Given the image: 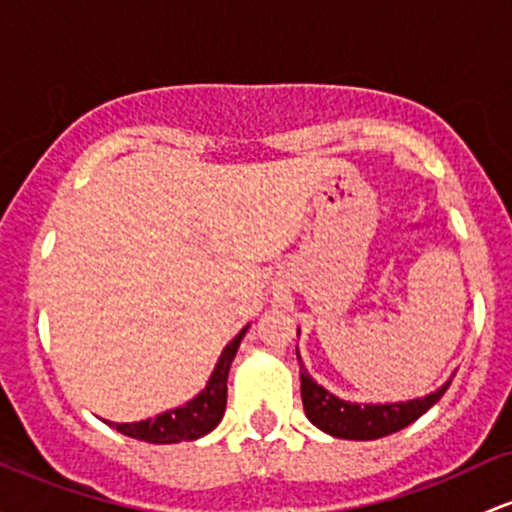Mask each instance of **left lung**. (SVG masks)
<instances>
[{
	"instance_id": "left-lung-1",
	"label": "left lung",
	"mask_w": 512,
	"mask_h": 512,
	"mask_svg": "<svg viewBox=\"0 0 512 512\" xmlns=\"http://www.w3.org/2000/svg\"><path fill=\"white\" fill-rule=\"evenodd\" d=\"M296 357H299L301 367V401L306 418L318 430L333 437H342V440H379L391 432L408 428L420 415L428 413L452 384V379H449L437 391L428 393L425 398H413V401L352 403L316 384L303 367L299 350H296Z\"/></svg>"
}]
</instances>
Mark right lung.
<instances>
[{"label":"right lung","mask_w":512,"mask_h":512,"mask_svg":"<svg viewBox=\"0 0 512 512\" xmlns=\"http://www.w3.org/2000/svg\"><path fill=\"white\" fill-rule=\"evenodd\" d=\"M245 333L247 325L228 342L226 350L218 357L211 379L206 381V389L196 393L192 401H187L179 408H172V411L155 415V418L140 420V423H109L111 428L133 437V440L153 442V445H174V442H189L209 435L221 423L223 413H226L228 372Z\"/></svg>","instance_id":"add662e5"}]
</instances>
